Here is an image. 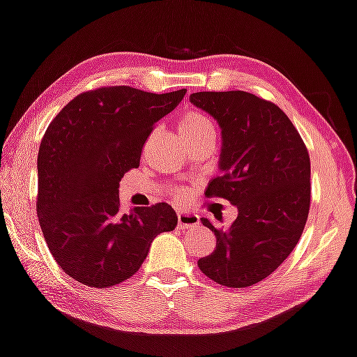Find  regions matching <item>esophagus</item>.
I'll use <instances>...</instances> for the list:
<instances>
[{
	"label": "esophagus",
	"instance_id": "esophagus-1",
	"mask_svg": "<svg viewBox=\"0 0 357 357\" xmlns=\"http://www.w3.org/2000/svg\"><path fill=\"white\" fill-rule=\"evenodd\" d=\"M178 217V227L180 229H188V227L199 225V217L196 213L186 212V210H180L177 213Z\"/></svg>",
	"mask_w": 357,
	"mask_h": 357
}]
</instances>
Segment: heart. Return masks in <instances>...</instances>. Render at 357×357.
Returning a JSON list of instances; mask_svg holds the SVG:
<instances>
[{
  "instance_id": "heart-1",
  "label": "heart",
  "mask_w": 357,
  "mask_h": 357,
  "mask_svg": "<svg viewBox=\"0 0 357 357\" xmlns=\"http://www.w3.org/2000/svg\"><path fill=\"white\" fill-rule=\"evenodd\" d=\"M178 130L182 132V136H191V134H197L202 131H215L212 120L208 119L207 115L201 112H196V110H191V112L186 114L178 123ZM178 197H183L185 195L182 191L177 195Z\"/></svg>"
}]
</instances>
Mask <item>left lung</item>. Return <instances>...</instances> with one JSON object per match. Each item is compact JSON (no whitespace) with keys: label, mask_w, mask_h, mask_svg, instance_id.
Segmentation results:
<instances>
[{"label":"left lung","mask_w":357,"mask_h":357,"mask_svg":"<svg viewBox=\"0 0 357 357\" xmlns=\"http://www.w3.org/2000/svg\"><path fill=\"white\" fill-rule=\"evenodd\" d=\"M190 101L221 128V174L206 195L225 197L238 210L226 229L201 220L217 237V248L197 266L227 288L253 286L288 258L302 236L310 210V156L273 102L247 91H199Z\"/></svg>","instance_id":"left-lung-1"}]
</instances>
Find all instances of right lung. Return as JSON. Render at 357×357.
<instances>
[{
    "mask_svg": "<svg viewBox=\"0 0 357 357\" xmlns=\"http://www.w3.org/2000/svg\"><path fill=\"white\" fill-rule=\"evenodd\" d=\"M186 90L104 86L75 96L47 128L38 155V217L52 256L75 282L109 288L132 277L177 213L166 202L121 212L119 186L139 166L156 121Z\"/></svg>",
    "mask_w": 357,
    "mask_h": 357,
    "instance_id": "obj_1",
    "label": "right lung"
}]
</instances>
